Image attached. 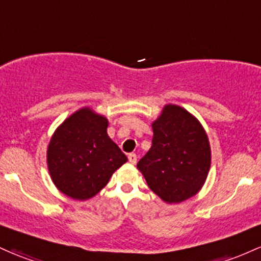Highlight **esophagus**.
Listing matches in <instances>:
<instances>
[{
  "label": "esophagus",
  "instance_id": "esophagus-1",
  "mask_svg": "<svg viewBox=\"0 0 261 261\" xmlns=\"http://www.w3.org/2000/svg\"><path fill=\"white\" fill-rule=\"evenodd\" d=\"M128 162H130L131 165H136L137 156H136L135 153H130V154H128Z\"/></svg>",
  "mask_w": 261,
  "mask_h": 261
}]
</instances>
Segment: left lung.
<instances>
[{"label":"left lung","mask_w":261,"mask_h":261,"mask_svg":"<svg viewBox=\"0 0 261 261\" xmlns=\"http://www.w3.org/2000/svg\"><path fill=\"white\" fill-rule=\"evenodd\" d=\"M152 146L137 163L150 190L172 204L196 196L211 168L204 127L185 108L165 105L152 122Z\"/></svg>","instance_id":"obj_1"}]
</instances>
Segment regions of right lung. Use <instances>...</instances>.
Listing matches in <instances>:
<instances>
[{
	"label": "right lung",
	"instance_id": "right-lung-1",
	"mask_svg": "<svg viewBox=\"0 0 261 261\" xmlns=\"http://www.w3.org/2000/svg\"><path fill=\"white\" fill-rule=\"evenodd\" d=\"M108 125L107 117L87 107L67 117L51 135L48 171L65 196L76 200L93 198L127 161L109 137Z\"/></svg>",
	"mask_w": 261,
	"mask_h": 261
}]
</instances>
